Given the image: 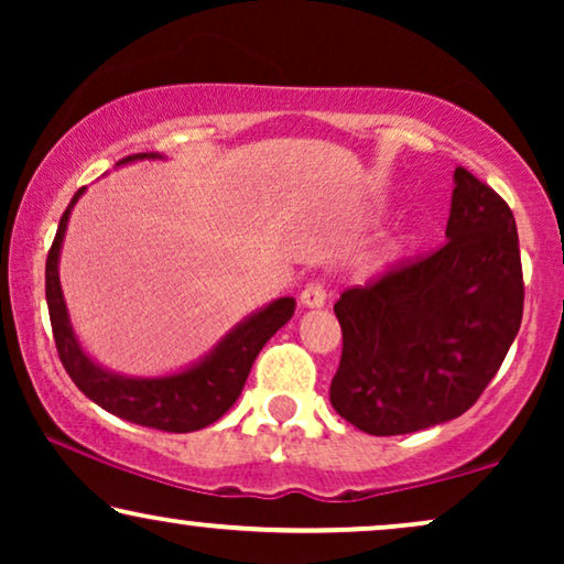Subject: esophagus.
I'll use <instances>...</instances> for the list:
<instances>
[{
	"label": "esophagus",
	"mask_w": 564,
	"mask_h": 564,
	"mask_svg": "<svg viewBox=\"0 0 564 564\" xmlns=\"http://www.w3.org/2000/svg\"><path fill=\"white\" fill-rule=\"evenodd\" d=\"M300 303H303L305 307H321L323 303H326V284L318 280L307 282L303 292H300Z\"/></svg>",
	"instance_id": "esophagus-1"
}]
</instances>
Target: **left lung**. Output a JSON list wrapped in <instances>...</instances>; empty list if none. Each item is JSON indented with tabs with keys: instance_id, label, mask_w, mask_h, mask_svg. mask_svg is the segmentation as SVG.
<instances>
[{
	"instance_id": "1",
	"label": "left lung",
	"mask_w": 564,
	"mask_h": 564,
	"mask_svg": "<svg viewBox=\"0 0 564 564\" xmlns=\"http://www.w3.org/2000/svg\"><path fill=\"white\" fill-rule=\"evenodd\" d=\"M336 413L372 436L436 426L469 411L503 365L523 315L511 207L454 169L446 241L336 300Z\"/></svg>"
}]
</instances>
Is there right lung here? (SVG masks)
I'll return each instance as SVG.
<instances>
[{"instance_id":"obj_1","label":"right lung","mask_w":564,"mask_h":564,"mask_svg":"<svg viewBox=\"0 0 564 564\" xmlns=\"http://www.w3.org/2000/svg\"><path fill=\"white\" fill-rule=\"evenodd\" d=\"M133 159H145V153L126 156L120 164ZM82 192L84 187L76 192L66 213L61 215L56 238H53L48 259H45V300H48L51 328L53 338H56L61 365H64L68 377L84 395L95 400L107 413L118 415V419L138 423V426L169 431V434H187V431L210 426L241 395L253 359L259 357L261 346L292 318L295 300L280 297L272 305H267L264 311L251 315L249 321L236 326L215 346L210 357L189 367L187 372L156 377V380L107 372V369L97 367L76 341L58 282L61 243H64L68 215H72V207Z\"/></svg>"}]
</instances>
